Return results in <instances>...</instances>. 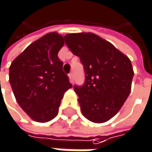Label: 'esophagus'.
<instances>
[{
	"label": "esophagus",
	"instance_id": "34e87169",
	"mask_svg": "<svg viewBox=\"0 0 152 152\" xmlns=\"http://www.w3.org/2000/svg\"><path fill=\"white\" fill-rule=\"evenodd\" d=\"M69 80H70V83H74V73H73V72L69 73Z\"/></svg>",
	"mask_w": 152,
	"mask_h": 152
}]
</instances>
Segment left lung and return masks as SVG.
Listing matches in <instances>:
<instances>
[{
    "mask_svg": "<svg viewBox=\"0 0 152 152\" xmlns=\"http://www.w3.org/2000/svg\"><path fill=\"white\" fill-rule=\"evenodd\" d=\"M64 40L83 66L84 83L74 86L82 113L95 123L110 120L130 93L134 76L130 60L93 33H71Z\"/></svg>",
    "mask_w": 152,
    "mask_h": 152,
    "instance_id": "8db88e82",
    "label": "left lung"
}]
</instances>
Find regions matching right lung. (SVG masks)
<instances>
[{"mask_svg": "<svg viewBox=\"0 0 152 152\" xmlns=\"http://www.w3.org/2000/svg\"><path fill=\"white\" fill-rule=\"evenodd\" d=\"M63 45L62 36L47 33L31 44L10 65V83L15 99L36 121L53 119L64 92L72 87L57 55Z\"/></svg>", "mask_w": 152, "mask_h": 152, "instance_id": "1", "label": "right lung"}]
</instances>
